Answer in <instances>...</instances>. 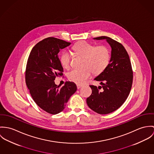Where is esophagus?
<instances>
[{"mask_svg": "<svg viewBox=\"0 0 154 154\" xmlns=\"http://www.w3.org/2000/svg\"><path fill=\"white\" fill-rule=\"evenodd\" d=\"M82 86H83V85H77V88H78V89L80 88Z\"/></svg>", "mask_w": 154, "mask_h": 154, "instance_id": "1", "label": "esophagus"}]
</instances>
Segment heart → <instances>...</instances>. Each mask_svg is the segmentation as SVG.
Wrapping results in <instances>:
<instances>
[{"mask_svg": "<svg viewBox=\"0 0 154 154\" xmlns=\"http://www.w3.org/2000/svg\"><path fill=\"white\" fill-rule=\"evenodd\" d=\"M77 55L83 58L82 67L73 69L68 74L69 80L77 85H83L91 77L92 72L96 75L103 72L107 67L110 60V51L104 45L96 46L85 41L80 42L72 47ZM71 55L69 51L63 52L60 57V63L64 69L70 68Z\"/></svg>", "mask_w": 154, "mask_h": 154, "instance_id": "1", "label": "heart"}]
</instances>
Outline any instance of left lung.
Wrapping results in <instances>:
<instances>
[{"label": "left lung", "instance_id": "left-lung-1", "mask_svg": "<svg viewBox=\"0 0 154 154\" xmlns=\"http://www.w3.org/2000/svg\"><path fill=\"white\" fill-rule=\"evenodd\" d=\"M106 39L112 48L110 63L106 69L94 79L102 86L90 85L92 93L87 99L88 106L100 115L110 113L127 99L133 82V71L129 56L120 42L107 36L94 38Z\"/></svg>", "mask_w": 154, "mask_h": 154}]
</instances>
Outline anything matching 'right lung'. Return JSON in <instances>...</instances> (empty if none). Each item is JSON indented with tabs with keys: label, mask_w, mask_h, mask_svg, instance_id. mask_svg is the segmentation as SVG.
I'll return each instance as SVG.
<instances>
[{
	"label": "right lung",
	"mask_w": 154,
	"mask_h": 154,
	"mask_svg": "<svg viewBox=\"0 0 154 154\" xmlns=\"http://www.w3.org/2000/svg\"><path fill=\"white\" fill-rule=\"evenodd\" d=\"M70 44L54 37L47 38L35 45L28 59L26 85L36 104L51 115L62 112L77 90L73 82H67L61 87L54 82L56 77L63 75L58 54Z\"/></svg>",
	"instance_id": "obj_1"
}]
</instances>
